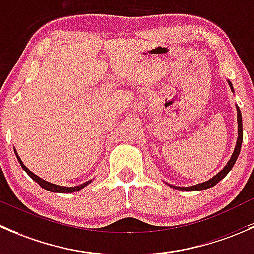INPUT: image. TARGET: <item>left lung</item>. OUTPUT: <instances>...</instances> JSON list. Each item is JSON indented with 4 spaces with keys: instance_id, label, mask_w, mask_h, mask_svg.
<instances>
[{
    "instance_id": "left-lung-1",
    "label": "left lung",
    "mask_w": 254,
    "mask_h": 254,
    "mask_svg": "<svg viewBox=\"0 0 254 254\" xmlns=\"http://www.w3.org/2000/svg\"><path fill=\"white\" fill-rule=\"evenodd\" d=\"M229 85L230 88H231V90L234 91V88H232V84L231 82L229 80ZM237 122H239V138H237V143H236V146H235V151L232 153V156L231 159L229 160V163L226 164V166L224 167L223 170H221L219 174H216L215 176L213 177V179L208 180V181L203 182V184H198V185H194V186H190V187H176V186H171V187L174 188H177V190H206V188H210V187H214L216 184H218L219 181H221V180L224 179L225 176H226L227 174L230 172V170L232 169L235 165V163H236L237 160V156H239L240 154V150H241V144H242V138H244V129H242V116H241V111H240V109L237 108Z\"/></svg>"
}]
</instances>
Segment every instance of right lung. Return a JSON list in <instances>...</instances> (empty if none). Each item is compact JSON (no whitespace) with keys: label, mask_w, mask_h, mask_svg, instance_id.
I'll return each mask as SVG.
<instances>
[{"label":"right lung","mask_w":254,"mask_h":254,"mask_svg":"<svg viewBox=\"0 0 254 254\" xmlns=\"http://www.w3.org/2000/svg\"><path fill=\"white\" fill-rule=\"evenodd\" d=\"M14 153H15V155H17V159H18V161H19L20 166L23 167V170H24V171L27 172L28 175H29V176L31 177V179L34 180V181H35V182H38V184L40 185L41 187L44 188V190H50V192H55V193H72V192H77V190H82V188H84L85 186L89 185V184H90V182H91V180H90V181L85 182V184H83V185H79V186H74V187H64V186H59V185L50 184V182L45 181V180L40 179V177H39V176H36L35 174H33V172H31L30 170L28 169V167H25L24 164H23V163H22V160H20V158H19V156H18L17 151L14 150Z\"/></svg>","instance_id":"1"}]
</instances>
